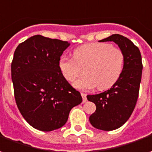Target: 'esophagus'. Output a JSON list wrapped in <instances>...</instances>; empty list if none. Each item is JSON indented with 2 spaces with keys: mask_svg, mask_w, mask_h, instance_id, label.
<instances>
[{
  "mask_svg": "<svg viewBox=\"0 0 152 152\" xmlns=\"http://www.w3.org/2000/svg\"><path fill=\"white\" fill-rule=\"evenodd\" d=\"M80 94H81V96H82V102H83V103L86 102L87 101L86 94H85V93H83V92H81V93H80Z\"/></svg>",
  "mask_w": 152,
  "mask_h": 152,
  "instance_id": "1",
  "label": "esophagus"
}]
</instances>
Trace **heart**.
Masks as SVG:
<instances>
[{"mask_svg": "<svg viewBox=\"0 0 152 152\" xmlns=\"http://www.w3.org/2000/svg\"><path fill=\"white\" fill-rule=\"evenodd\" d=\"M125 56L123 51L108 43L84 44L73 51V58L62 56L58 68L67 81L73 82L83 71L85 76L75 82L80 90H108L120 78L124 72Z\"/></svg>", "mask_w": 152, "mask_h": 152, "instance_id": "heart-1", "label": "heart"}]
</instances>
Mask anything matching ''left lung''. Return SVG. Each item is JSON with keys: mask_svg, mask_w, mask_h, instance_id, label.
I'll list each match as a JSON object with an SVG mask.
<instances>
[{"mask_svg": "<svg viewBox=\"0 0 152 152\" xmlns=\"http://www.w3.org/2000/svg\"><path fill=\"white\" fill-rule=\"evenodd\" d=\"M113 41L125 56L124 72L109 90L98 94H88L87 99L96 105L90 116L91 125L104 131H112L123 126L134 110L142 80V62L138 48L120 34H113L100 42Z\"/></svg>", "mask_w": 152, "mask_h": 152, "instance_id": "obj_1", "label": "left lung"}]
</instances>
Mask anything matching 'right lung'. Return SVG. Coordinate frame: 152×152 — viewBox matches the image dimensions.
Returning a JSON list of instances; mask_svg holds the SVG:
<instances>
[{"instance_id": "1", "label": "right lung", "mask_w": 152, "mask_h": 152, "mask_svg": "<svg viewBox=\"0 0 152 152\" xmlns=\"http://www.w3.org/2000/svg\"><path fill=\"white\" fill-rule=\"evenodd\" d=\"M67 41L34 35L20 43L11 62L17 107L33 128L50 132L61 128L73 107L82 102L79 91L61 76L58 60Z\"/></svg>"}]
</instances>
